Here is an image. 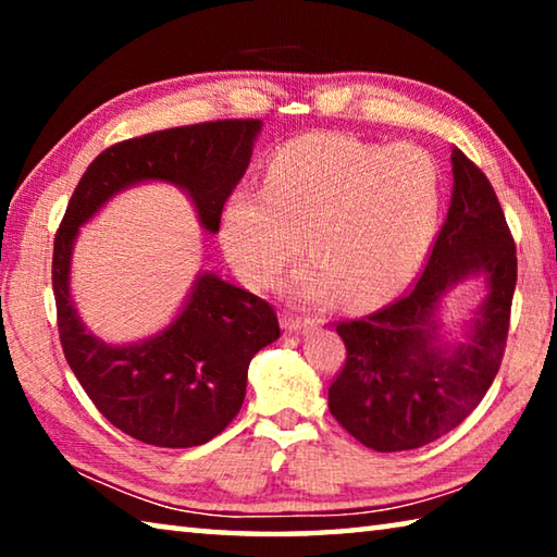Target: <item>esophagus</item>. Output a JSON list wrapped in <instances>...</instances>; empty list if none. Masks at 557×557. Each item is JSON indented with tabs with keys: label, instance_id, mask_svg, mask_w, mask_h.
Instances as JSON below:
<instances>
[{
	"label": "esophagus",
	"instance_id": "obj_1",
	"mask_svg": "<svg viewBox=\"0 0 557 557\" xmlns=\"http://www.w3.org/2000/svg\"><path fill=\"white\" fill-rule=\"evenodd\" d=\"M314 324L309 322V319H301L295 314H282V329H285L287 334H301V332H309Z\"/></svg>",
	"mask_w": 557,
	"mask_h": 557
}]
</instances>
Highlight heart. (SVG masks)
<instances>
[{"instance_id": "heart-1", "label": "heart", "mask_w": 557, "mask_h": 557, "mask_svg": "<svg viewBox=\"0 0 557 557\" xmlns=\"http://www.w3.org/2000/svg\"><path fill=\"white\" fill-rule=\"evenodd\" d=\"M440 209L435 159L412 145L344 135L292 143L272 159L265 188H243L223 211V245L250 285H268L299 252L289 280L301 301L354 309L400 292L425 260Z\"/></svg>"}]
</instances>
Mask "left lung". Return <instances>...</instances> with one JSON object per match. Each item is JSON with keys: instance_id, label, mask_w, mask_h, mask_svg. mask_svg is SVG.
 Segmentation results:
<instances>
[{"instance_id": "8db88e82", "label": "left lung", "mask_w": 557, "mask_h": 557, "mask_svg": "<svg viewBox=\"0 0 557 557\" xmlns=\"http://www.w3.org/2000/svg\"><path fill=\"white\" fill-rule=\"evenodd\" d=\"M451 201L430 260L408 295L358 322L336 324L346 363L329 410L375 451L430 445L465 422L502 366L516 289V245L482 169L451 147ZM487 295L465 339L441 334V299L461 281Z\"/></svg>"}]
</instances>
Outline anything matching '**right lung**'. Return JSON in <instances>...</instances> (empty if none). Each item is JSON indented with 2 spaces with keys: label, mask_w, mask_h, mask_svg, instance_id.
<instances>
[{
  "label": "right lung",
  "mask_w": 557,
  "mask_h": 557,
  "mask_svg": "<svg viewBox=\"0 0 557 557\" xmlns=\"http://www.w3.org/2000/svg\"><path fill=\"white\" fill-rule=\"evenodd\" d=\"M260 129V120H219L112 145L86 169L55 233L53 297L65 361L112 425L145 445L196 447L223 432L243 405L252 356L280 338L277 314L265 299L203 270L162 332L110 344L88 332L75 309L73 245L110 199L152 182L182 188L201 228L219 233Z\"/></svg>",
  "instance_id": "right-lung-1"
}]
</instances>
